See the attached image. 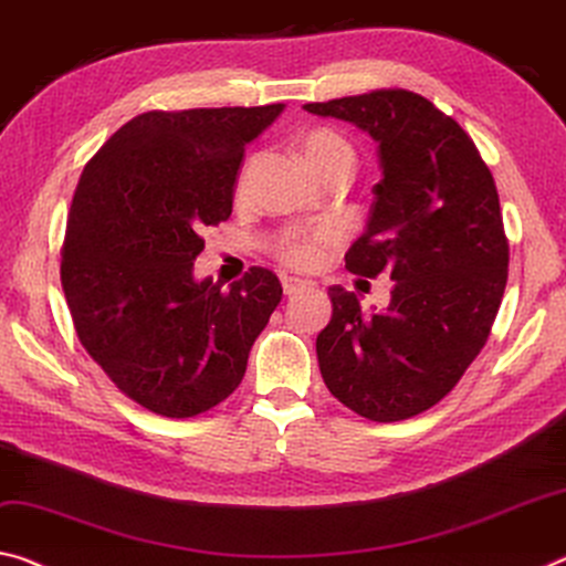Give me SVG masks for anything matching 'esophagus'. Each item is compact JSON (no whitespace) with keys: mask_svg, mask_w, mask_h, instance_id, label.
<instances>
[{"mask_svg":"<svg viewBox=\"0 0 566 566\" xmlns=\"http://www.w3.org/2000/svg\"><path fill=\"white\" fill-rule=\"evenodd\" d=\"M307 284H312V282L297 280V276H284V280H282V290H284V294H294V292H300L302 286H307Z\"/></svg>","mask_w":566,"mask_h":566,"instance_id":"obj_1","label":"esophagus"}]
</instances>
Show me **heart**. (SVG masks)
<instances>
[{"mask_svg":"<svg viewBox=\"0 0 566 566\" xmlns=\"http://www.w3.org/2000/svg\"><path fill=\"white\" fill-rule=\"evenodd\" d=\"M300 150L307 166L315 170V176L325 178L327 174H335V170H353L355 164V150L349 146V140L343 133L332 128H312L302 136ZM256 160L249 158L244 166L239 168L234 193L244 196L247 186L251 181V174H254ZM335 244V237H332L329 229L312 227V229H290L274 241L272 251L274 256L280 259L282 264L292 269H315L325 262L329 247Z\"/></svg>","mask_w":566,"mask_h":566,"instance_id":"heart-1","label":"heart"}]
</instances>
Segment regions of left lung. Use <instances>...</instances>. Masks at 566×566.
I'll return each mask as SVG.
<instances>
[{"label": "left lung", "instance_id": "1", "mask_svg": "<svg viewBox=\"0 0 566 566\" xmlns=\"http://www.w3.org/2000/svg\"><path fill=\"white\" fill-rule=\"evenodd\" d=\"M378 140L382 178L365 234L345 254L353 274L388 272L390 307L367 312L329 286L317 335L322 380L378 423L406 420L451 392L491 335L509 276L499 191L476 143L428 97L402 87L307 103Z\"/></svg>", "mask_w": 566, "mask_h": 566}]
</instances>
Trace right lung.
<instances>
[{
  "label": "right lung",
  "instance_id": "1",
  "mask_svg": "<svg viewBox=\"0 0 566 566\" xmlns=\"http://www.w3.org/2000/svg\"><path fill=\"white\" fill-rule=\"evenodd\" d=\"M282 107L140 113L80 176L60 249L70 317L115 388L158 416L193 418L227 400L282 302L264 266L227 292L193 280L201 231L231 217L244 146Z\"/></svg>",
  "mask_w": 566,
  "mask_h": 566
}]
</instances>
